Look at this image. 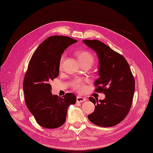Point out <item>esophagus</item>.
Returning a JSON list of instances; mask_svg holds the SVG:
<instances>
[{"instance_id": "esophagus-1", "label": "esophagus", "mask_w": 153, "mask_h": 153, "mask_svg": "<svg viewBox=\"0 0 153 153\" xmlns=\"http://www.w3.org/2000/svg\"><path fill=\"white\" fill-rule=\"evenodd\" d=\"M84 101H86V98L80 97V96H77V103H82Z\"/></svg>"}]
</instances>
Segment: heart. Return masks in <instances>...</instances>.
Instances as JSON below:
<instances>
[{
	"instance_id": "1",
	"label": "heart",
	"mask_w": 153,
	"mask_h": 153,
	"mask_svg": "<svg viewBox=\"0 0 153 153\" xmlns=\"http://www.w3.org/2000/svg\"><path fill=\"white\" fill-rule=\"evenodd\" d=\"M76 55L81 65L88 64L90 66H91L94 61V58L93 55L86 50L78 51V52L76 53ZM64 58H65L64 55L62 56L61 60H60V68L62 67V63H63V62L64 60ZM72 86L79 92H82L86 88L85 81H84L83 79H77L74 81L72 84Z\"/></svg>"
}]
</instances>
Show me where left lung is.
<instances>
[{
  "mask_svg": "<svg viewBox=\"0 0 153 153\" xmlns=\"http://www.w3.org/2000/svg\"><path fill=\"white\" fill-rule=\"evenodd\" d=\"M82 42L97 52L100 77L94 82L95 91L105 95L104 100L89 98L95 109L88 119L98 126H115L126 118L132 105L135 81L131 70L122 55L100 40Z\"/></svg>",
  "mask_w": 153,
  "mask_h": 153,
  "instance_id": "1",
  "label": "left lung"
}]
</instances>
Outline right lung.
Instances as JSON below:
<instances>
[{
    "instance_id": "obj_1",
    "label": "right lung",
    "mask_w": 153,
    "mask_h": 153,
    "mask_svg": "<svg viewBox=\"0 0 153 153\" xmlns=\"http://www.w3.org/2000/svg\"><path fill=\"white\" fill-rule=\"evenodd\" d=\"M77 42L65 36H50L39 45L30 60L23 81L25 102L37 123L43 127L62 126L66 120L68 107L76 102L73 93H66L62 98L53 95L50 83L59 74L64 50Z\"/></svg>"
}]
</instances>
